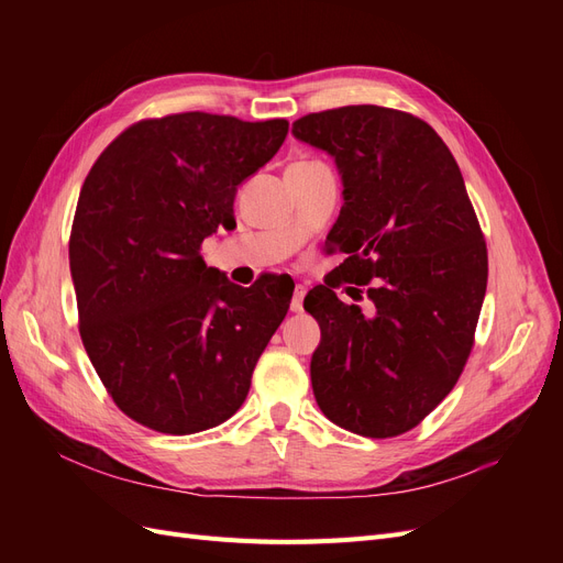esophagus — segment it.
Segmentation results:
<instances>
[{"label": "esophagus", "instance_id": "esophagus-1", "mask_svg": "<svg viewBox=\"0 0 563 563\" xmlns=\"http://www.w3.org/2000/svg\"><path fill=\"white\" fill-rule=\"evenodd\" d=\"M305 294H308V291H305V286H296L294 288V298H291V310L294 312H302V300H305Z\"/></svg>", "mask_w": 563, "mask_h": 563}]
</instances>
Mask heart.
Masks as SVG:
<instances>
[{"label": "heart", "mask_w": 563, "mask_h": 563, "mask_svg": "<svg viewBox=\"0 0 563 563\" xmlns=\"http://www.w3.org/2000/svg\"><path fill=\"white\" fill-rule=\"evenodd\" d=\"M302 164H314V162H302Z\"/></svg>", "instance_id": "1"}]
</instances>
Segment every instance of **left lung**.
<instances>
[{"instance_id":"8db88e82","label":"left lung","mask_w":563,"mask_h":563,"mask_svg":"<svg viewBox=\"0 0 563 563\" xmlns=\"http://www.w3.org/2000/svg\"><path fill=\"white\" fill-rule=\"evenodd\" d=\"M294 135L335 159L345 203L327 244L347 253L335 284L366 286L371 300L364 314L329 284L305 296L321 329L314 399L338 428L399 437L467 364L488 279L484 232L451 150L422 119L347 106L296 119Z\"/></svg>"}]
</instances>
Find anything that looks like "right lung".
Listing matches in <instances>:
<instances>
[{
	"label": "right lung",
	"mask_w": 563,
	"mask_h": 563,
	"mask_svg": "<svg viewBox=\"0 0 563 563\" xmlns=\"http://www.w3.org/2000/svg\"><path fill=\"white\" fill-rule=\"evenodd\" d=\"M286 119L180 112L131 124L81 185L70 269L84 350L131 420L195 434L232 418L288 312L294 282L249 288L201 244L234 228L236 185L277 155Z\"/></svg>",
	"instance_id": "1"
}]
</instances>
